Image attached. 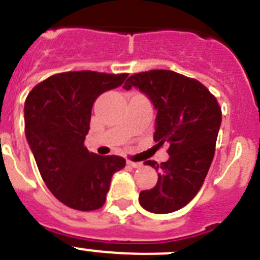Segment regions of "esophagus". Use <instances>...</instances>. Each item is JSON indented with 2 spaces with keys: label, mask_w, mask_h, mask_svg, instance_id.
Wrapping results in <instances>:
<instances>
[{
  "label": "esophagus",
  "mask_w": 260,
  "mask_h": 260,
  "mask_svg": "<svg viewBox=\"0 0 260 260\" xmlns=\"http://www.w3.org/2000/svg\"><path fill=\"white\" fill-rule=\"evenodd\" d=\"M127 165H128V167L138 168V167H141V165H142V162H138V161H132V160H127Z\"/></svg>",
  "instance_id": "obj_1"
}]
</instances>
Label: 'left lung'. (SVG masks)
Returning a JSON list of instances; mask_svg holds the SVG:
<instances>
[{
	"label": "left lung",
	"mask_w": 260,
	"mask_h": 260,
	"mask_svg": "<svg viewBox=\"0 0 260 260\" xmlns=\"http://www.w3.org/2000/svg\"><path fill=\"white\" fill-rule=\"evenodd\" d=\"M137 87L155 105L157 146L168 144L169 158L157 164V183L139 194V203L153 213H171L185 207L198 194L215 155L221 125V108L197 79L171 70H150L128 77L123 88Z\"/></svg>",
	"instance_id": "8db88e82"
}]
</instances>
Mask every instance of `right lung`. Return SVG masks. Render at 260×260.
<instances>
[{"label":"right lung","instance_id":"1","mask_svg":"<svg viewBox=\"0 0 260 260\" xmlns=\"http://www.w3.org/2000/svg\"><path fill=\"white\" fill-rule=\"evenodd\" d=\"M127 74L91 70L59 73L36 84L24 103V133L41 178L59 202L78 211L102 208L121 156H100L84 146L99 95Z\"/></svg>","mask_w":260,"mask_h":260}]
</instances>
